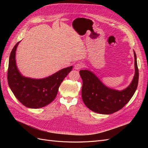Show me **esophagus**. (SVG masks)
<instances>
[{
  "instance_id": "34e87169",
  "label": "esophagus",
  "mask_w": 148,
  "mask_h": 148,
  "mask_svg": "<svg viewBox=\"0 0 148 148\" xmlns=\"http://www.w3.org/2000/svg\"><path fill=\"white\" fill-rule=\"evenodd\" d=\"M83 65L82 63H81V62H78V63H77L75 65V69L76 70H79L82 68H83Z\"/></svg>"
}]
</instances>
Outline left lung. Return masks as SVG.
I'll use <instances>...</instances> for the list:
<instances>
[{
	"mask_svg": "<svg viewBox=\"0 0 148 148\" xmlns=\"http://www.w3.org/2000/svg\"><path fill=\"white\" fill-rule=\"evenodd\" d=\"M134 57L135 76L129 86L122 91L107 88L91 71H79L83 79L82 99L88 109L96 113L111 114L122 109L127 104L135 92L138 84L139 72L135 51Z\"/></svg>",
	"mask_w": 148,
	"mask_h": 148,
	"instance_id": "left-lung-1",
	"label": "left lung"
}]
</instances>
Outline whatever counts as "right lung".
<instances>
[{"instance_id": "right-lung-1", "label": "right lung", "mask_w": 148, "mask_h": 148, "mask_svg": "<svg viewBox=\"0 0 148 148\" xmlns=\"http://www.w3.org/2000/svg\"><path fill=\"white\" fill-rule=\"evenodd\" d=\"M19 42L15 44L10 53L7 71L8 85L22 104L31 109L41 108L54 100L61 83L73 66L62 69L43 79L24 77L18 70L15 61L16 50Z\"/></svg>"}]
</instances>
